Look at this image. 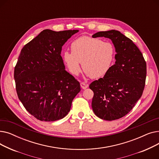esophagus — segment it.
<instances>
[{
	"label": "esophagus",
	"mask_w": 159,
	"mask_h": 159,
	"mask_svg": "<svg viewBox=\"0 0 159 159\" xmlns=\"http://www.w3.org/2000/svg\"><path fill=\"white\" fill-rule=\"evenodd\" d=\"M80 86H81V88H82V89H86L87 88H88V84H86V83L84 82H82L80 83Z\"/></svg>",
	"instance_id": "obj_1"
}]
</instances>
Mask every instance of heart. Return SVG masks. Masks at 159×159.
Returning a JSON list of instances; mask_svg holds the SVG:
<instances>
[{
    "label": "heart",
    "instance_id": "1",
    "mask_svg": "<svg viewBox=\"0 0 159 159\" xmlns=\"http://www.w3.org/2000/svg\"><path fill=\"white\" fill-rule=\"evenodd\" d=\"M71 53L65 52L63 59L70 72L77 75L82 68L87 75L97 79L109 71L115 61L116 50L109 42L98 38L82 36L71 44Z\"/></svg>",
    "mask_w": 159,
    "mask_h": 159
}]
</instances>
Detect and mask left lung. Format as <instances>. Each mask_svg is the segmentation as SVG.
I'll return each mask as SVG.
<instances>
[{
	"label": "left lung",
	"mask_w": 159,
	"mask_h": 159,
	"mask_svg": "<svg viewBox=\"0 0 159 159\" xmlns=\"http://www.w3.org/2000/svg\"><path fill=\"white\" fill-rule=\"evenodd\" d=\"M101 37L112 40L116 61L103 78L90 84L94 93L91 106L100 119L114 120L127 115L143 95L146 63L138 47L120 31H99L92 35Z\"/></svg>",
	"instance_id": "left-lung-1"
}]
</instances>
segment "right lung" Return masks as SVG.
I'll use <instances>...</instances> for the list:
<instances>
[{"mask_svg":"<svg viewBox=\"0 0 159 159\" xmlns=\"http://www.w3.org/2000/svg\"><path fill=\"white\" fill-rule=\"evenodd\" d=\"M77 30H44L22 49L15 67L16 93L26 110L41 121L63 119L80 91L65 70L62 47Z\"/></svg>","mask_w":159,"mask_h":159,"instance_id":"right-lung-1","label":"right lung"}]
</instances>
